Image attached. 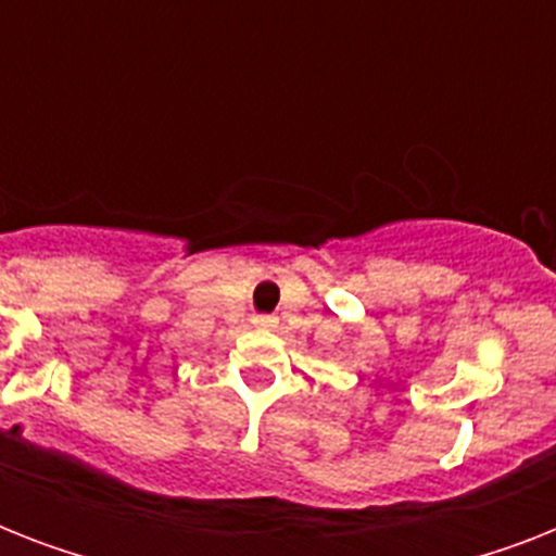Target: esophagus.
Masks as SVG:
<instances>
[{
  "label": "esophagus",
  "mask_w": 556,
  "mask_h": 556,
  "mask_svg": "<svg viewBox=\"0 0 556 556\" xmlns=\"http://www.w3.org/2000/svg\"><path fill=\"white\" fill-rule=\"evenodd\" d=\"M274 317H268V314H256V317H253V326H260V329H270V326H274Z\"/></svg>",
  "instance_id": "esophagus-1"
}]
</instances>
